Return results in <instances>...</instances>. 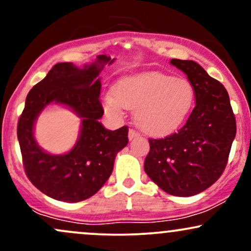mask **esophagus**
Returning <instances> with one entry per match:
<instances>
[{
    "label": "esophagus",
    "mask_w": 251,
    "mask_h": 251,
    "mask_svg": "<svg viewBox=\"0 0 251 251\" xmlns=\"http://www.w3.org/2000/svg\"><path fill=\"white\" fill-rule=\"evenodd\" d=\"M135 137H139V133H138V132L135 131V129L129 128V131H128V139L132 140V139H134Z\"/></svg>",
    "instance_id": "34e87169"
}]
</instances>
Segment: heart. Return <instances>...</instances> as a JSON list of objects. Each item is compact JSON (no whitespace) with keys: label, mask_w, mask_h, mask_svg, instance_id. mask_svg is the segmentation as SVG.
Wrapping results in <instances>:
<instances>
[{"label":"heart","mask_w":251,"mask_h":251,"mask_svg":"<svg viewBox=\"0 0 251 251\" xmlns=\"http://www.w3.org/2000/svg\"><path fill=\"white\" fill-rule=\"evenodd\" d=\"M195 89L184 77L144 73L123 79L103 99L106 112L120 116L134 108V119L145 133L165 135L179 127L191 111Z\"/></svg>","instance_id":"1"}]
</instances>
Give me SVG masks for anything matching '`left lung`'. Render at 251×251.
Returning a JSON list of instances; mask_svg holds the SVG:
<instances>
[{"instance_id": "obj_1", "label": "left lung", "mask_w": 251, "mask_h": 251, "mask_svg": "<svg viewBox=\"0 0 251 251\" xmlns=\"http://www.w3.org/2000/svg\"><path fill=\"white\" fill-rule=\"evenodd\" d=\"M188 75L196 106L183 127L162 139H149L144 170L163 191L178 197L200 194L226 169L236 135L229 94L220 81L191 60L172 59Z\"/></svg>"}]
</instances>
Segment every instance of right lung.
Masks as SVG:
<instances>
[{"instance_id":"right-lung-1","label":"right lung","mask_w":251,"mask_h":251,"mask_svg":"<svg viewBox=\"0 0 251 251\" xmlns=\"http://www.w3.org/2000/svg\"><path fill=\"white\" fill-rule=\"evenodd\" d=\"M113 61L98 55L96 62L82 68L72 62L56 63L28 93L17 124V139L25 175L48 197L67 203L92 197L111 176L118 152L127 145V126L109 131L99 123L103 114L99 74ZM51 102L67 105L82 118L79 139L65 155L43 151L33 138L37 117Z\"/></svg>"}]
</instances>
